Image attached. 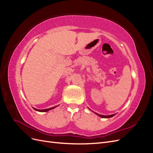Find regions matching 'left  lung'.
Returning a JSON list of instances; mask_svg holds the SVG:
<instances>
[{"label": "left lung", "instance_id": "obj_1", "mask_svg": "<svg viewBox=\"0 0 153 153\" xmlns=\"http://www.w3.org/2000/svg\"><path fill=\"white\" fill-rule=\"evenodd\" d=\"M95 113V112H94ZM96 115H98V116H100V117H102V118H110V117H113L114 115H115V114H112V115H100V114H98L97 113H95Z\"/></svg>", "mask_w": 153, "mask_h": 153}]
</instances>
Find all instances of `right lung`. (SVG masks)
Returning <instances> with one entry per match:
<instances>
[{"label": "right lung", "instance_id": "obj_1", "mask_svg": "<svg viewBox=\"0 0 153 153\" xmlns=\"http://www.w3.org/2000/svg\"><path fill=\"white\" fill-rule=\"evenodd\" d=\"M57 106H53V107H52V108H47V109H44V110H38V109H36V108H34V110H36V111H38V112H47V111L50 110H52V109H53L55 108V107H57Z\"/></svg>", "mask_w": 153, "mask_h": 153}]
</instances>
